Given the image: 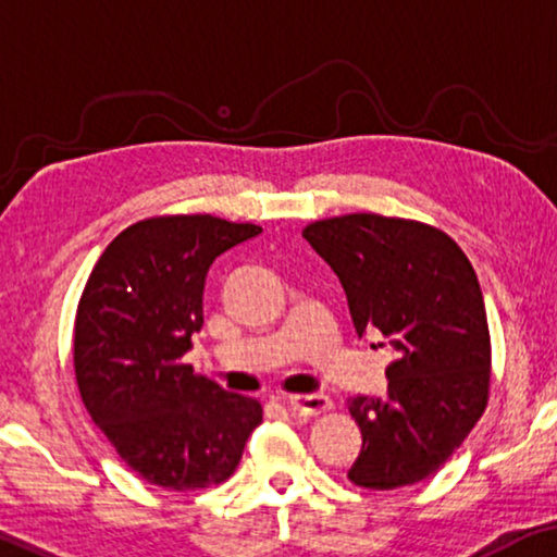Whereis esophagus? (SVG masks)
I'll return each instance as SVG.
<instances>
[{
    "mask_svg": "<svg viewBox=\"0 0 557 557\" xmlns=\"http://www.w3.org/2000/svg\"><path fill=\"white\" fill-rule=\"evenodd\" d=\"M287 409L297 413V417H320V413L331 411L333 401L325 394H300V396H289L287 398Z\"/></svg>",
    "mask_w": 557,
    "mask_h": 557,
    "instance_id": "34e87169",
    "label": "esophagus"
}]
</instances>
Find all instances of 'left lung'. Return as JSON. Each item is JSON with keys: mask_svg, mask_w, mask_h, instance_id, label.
I'll list each match as a JSON object with an SVG mask.
<instances>
[{"mask_svg": "<svg viewBox=\"0 0 557 557\" xmlns=\"http://www.w3.org/2000/svg\"><path fill=\"white\" fill-rule=\"evenodd\" d=\"M302 237L338 275L356 333L396 350L388 396L348 401L363 436L348 480L366 490L426 480L487 409L492 343L472 262L432 224L368 211L320 219Z\"/></svg>", "mask_w": 557, "mask_h": 557, "instance_id": "8db88e82", "label": "left lung"}]
</instances>
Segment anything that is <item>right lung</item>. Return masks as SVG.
<instances>
[{"mask_svg": "<svg viewBox=\"0 0 557 557\" xmlns=\"http://www.w3.org/2000/svg\"><path fill=\"white\" fill-rule=\"evenodd\" d=\"M262 226L211 214H163L123 230L77 302L73 363L90 419L140 480L174 492L230 480L257 398L230 394L184 363L203 325L211 262Z\"/></svg>", "mask_w": 557, "mask_h": 557, "instance_id": "1", "label": "right lung"}]
</instances>
